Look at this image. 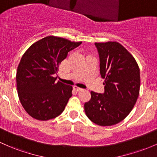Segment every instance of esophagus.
<instances>
[{
    "mask_svg": "<svg viewBox=\"0 0 157 157\" xmlns=\"http://www.w3.org/2000/svg\"><path fill=\"white\" fill-rule=\"evenodd\" d=\"M74 90H77V91H82V90H83V89L80 88V87L77 86H74Z\"/></svg>",
    "mask_w": 157,
    "mask_h": 157,
    "instance_id": "1",
    "label": "esophagus"
}]
</instances>
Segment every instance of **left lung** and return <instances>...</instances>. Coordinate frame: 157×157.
Here are the masks:
<instances>
[{
    "label": "left lung",
    "instance_id": "8db88e82",
    "mask_svg": "<svg viewBox=\"0 0 157 157\" xmlns=\"http://www.w3.org/2000/svg\"><path fill=\"white\" fill-rule=\"evenodd\" d=\"M100 74L105 79L103 94L91 92L84 104L87 117L101 126H113L131 112L139 95L140 69L135 58L120 43H95Z\"/></svg>",
    "mask_w": 157,
    "mask_h": 157
}]
</instances>
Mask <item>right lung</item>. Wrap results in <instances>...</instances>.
Here are the masks:
<instances>
[{
  "mask_svg": "<svg viewBox=\"0 0 157 157\" xmlns=\"http://www.w3.org/2000/svg\"><path fill=\"white\" fill-rule=\"evenodd\" d=\"M82 42L48 36L26 50L16 71L21 104L31 117L49 120L59 116L72 96L71 86L56 81L55 74L69 51Z\"/></svg>",
  "mask_w": 157,
  "mask_h": 157,
  "instance_id": "add662e5",
  "label": "right lung"
}]
</instances>
